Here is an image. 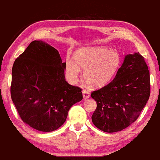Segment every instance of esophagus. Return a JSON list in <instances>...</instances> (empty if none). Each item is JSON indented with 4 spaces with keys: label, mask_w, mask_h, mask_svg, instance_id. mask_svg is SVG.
<instances>
[{
    "label": "esophagus",
    "mask_w": 160,
    "mask_h": 160,
    "mask_svg": "<svg viewBox=\"0 0 160 160\" xmlns=\"http://www.w3.org/2000/svg\"><path fill=\"white\" fill-rule=\"evenodd\" d=\"M83 97L84 99H87L90 97V93L88 90H83Z\"/></svg>",
    "instance_id": "esophagus-1"
}]
</instances>
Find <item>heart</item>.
<instances>
[{"instance_id": "b5f03b06", "label": "heart", "mask_w": 160, "mask_h": 160, "mask_svg": "<svg viewBox=\"0 0 160 160\" xmlns=\"http://www.w3.org/2000/svg\"><path fill=\"white\" fill-rule=\"evenodd\" d=\"M120 64L117 52L104 47H84L75 51L73 59L66 62V73L73 82L77 80L81 69L83 77L93 87H102L114 77Z\"/></svg>"}]
</instances>
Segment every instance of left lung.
Segmentation results:
<instances>
[{
  "instance_id": "1",
  "label": "left lung",
  "mask_w": 160,
  "mask_h": 160,
  "mask_svg": "<svg viewBox=\"0 0 160 160\" xmlns=\"http://www.w3.org/2000/svg\"><path fill=\"white\" fill-rule=\"evenodd\" d=\"M150 95V77L144 58L139 53L125 56L111 82L94 91L97 102L92 120L103 132L122 131L134 122Z\"/></svg>"
}]
</instances>
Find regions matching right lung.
I'll return each mask as SVG.
<instances>
[{"mask_svg": "<svg viewBox=\"0 0 160 160\" xmlns=\"http://www.w3.org/2000/svg\"><path fill=\"white\" fill-rule=\"evenodd\" d=\"M66 62L58 51L42 41H33L12 68L11 99L24 123L40 132L56 130L68 110L83 99L82 88L65 79Z\"/></svg>", "mask_w": 160, "mask_h": 160, "instance_id": "right-lung-1", "label": "right lung"}]
</instances>
